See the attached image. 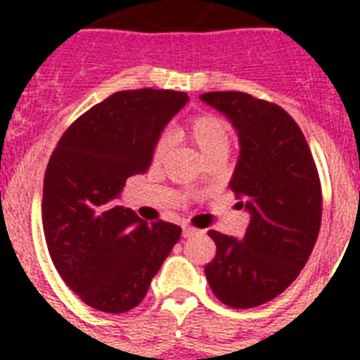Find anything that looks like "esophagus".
<instances>
[{"label":"esophagus","instance_id":"34e87169","mask_svg":"<svg viewBox=\"0 0 360 360\" xmlns=\"http://www.w3.org/2000/svg\"><path fill=\"white\" fill-rule=\"evenodd\" d=\"M198 231L196 228H191V226H183V237H192V236H196Z\"/></svg>","mask_w":360,"mask_h":360}]
</instances>
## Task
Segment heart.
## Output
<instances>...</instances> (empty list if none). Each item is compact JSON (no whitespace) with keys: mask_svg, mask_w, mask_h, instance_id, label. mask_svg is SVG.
<instances>
[{"mask_svg":"<svg viewBox=\"0 0 360 360\" xmlns=\"http://www.w3.org/2000/svg\"><path fill=\"white\" fill-rule=\"evenodd\" d=\"M191 136L198 149L202 151L203 157H207L211 153H228L231 141L230 124L226 123L219 115H198L191 121ZM169 136L162 134L158 138L155 146V160H162L169 151Z\"/></svg>","mask_w":360,"mask_h":360,"instance_id":"heart-1","label":"heart"}]
</instances>
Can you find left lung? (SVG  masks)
Segmentation results:
<instances>
[{
    "label": "left lung",
    "mask_w": 360,
    "mask_h": 360,
    "mask_svg": "<svg viewBox=\"0 0 360 360\" xmlns=\"http://www.w3.org/2000/svg\"><path fill=\"white\" fill-rule=\"evenodd\" d=\"M240 143L230 188L250 213L243 239L211 230L205 276L219 301L254 308L278 297L308 262L321 226V185L304 134L285 110L240 91L200 95Z\"/></svg>",
    "instance_id": "1"
}]
</instances>
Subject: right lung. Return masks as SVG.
Returning <instances> with one entry per match:
<instances>
[{
	"label": "right lung",
	"mask_w": 360,
	"mask_h": 360,
	"mask_svg": "<svg viewBox=\"0 0 360 360\" xmlns=\"http://www.w3.org/2000/svg\"><path fill=\"white\" fill-rule=\"evenodd\" d=\"M188 101L168 89L110 95L65 130L42 188L48 252L65 284L95 310L138 307L181 228L117 205L124 181L146 174L158 136Z\"/></svg>",
	"instance_id": "add662e5"
}]
</instances>
